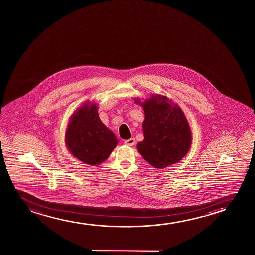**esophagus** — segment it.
<instances>
[{
    "mask_svg": "<svg viewBox=\"0 0 255 255\" xmlns=\"http://www.w3.org/2000/svg\"><path fill=\"white\" fill-rule=\"evenodd\" d=\"M136 143V140L135 138H130V139L126 140L125 141V144L128 145V146H133Z\"/></svg>",
    "mask_w": 255,
    "mask_h": 255,
    "instance_id": "esophagus-1",
    "label": "esophagus"
}]
</instances>
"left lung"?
<instances>
[{"label": "left lung", "mask_w": 255, "mask_h": 255, "mask_svg": "<svg viewBox=\"0 0 255 255\" xmlns=\"http://www.w3.org/2000/svg\"><path fill=\"white\" fill-rule=\"evenodd\" d=\"M144 112L143 138L136 144L142 157L157 169L177 164L187 154L192 131L182 109L166 96L152 95L141 102Z\"/></svg>", "instance_id": "left-lung-1"}]
</instances>
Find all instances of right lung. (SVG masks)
<instances>
[{"mask_svg": "<svg viewBox=\"0 0 255 255\" xmlns=\"http://www.w3.org/2000/svg\"><path fill=\"white\" fill-rule=\"evenodd\" d=\"M98 104L87 102L70 116L65 143L70 153L90 165L105 162L118 144L114 133L99 119Z\"/></svg>", "mask_w": 255, "mask_h": 255, "instance_id": "add662e5", "label": "right lung"}]
</instances>
